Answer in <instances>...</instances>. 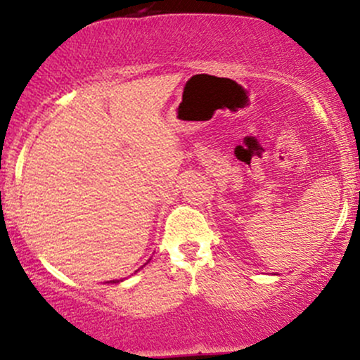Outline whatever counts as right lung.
<instances>
[{
	"label": "right lung",
	"instance_id": "obj_1",
	"mask_svg": "<svg viewBox=\"0 0 360 360\" xmlns=\"http://www.w3.org/2000/svg\"><path fill=\"white\" fill-rule=\"evenodd\" d=\"M113 283H118V281H113Z\"/></svg>",
	"mask_w": 360,
	"mask_h": 360
}]
</instances>
